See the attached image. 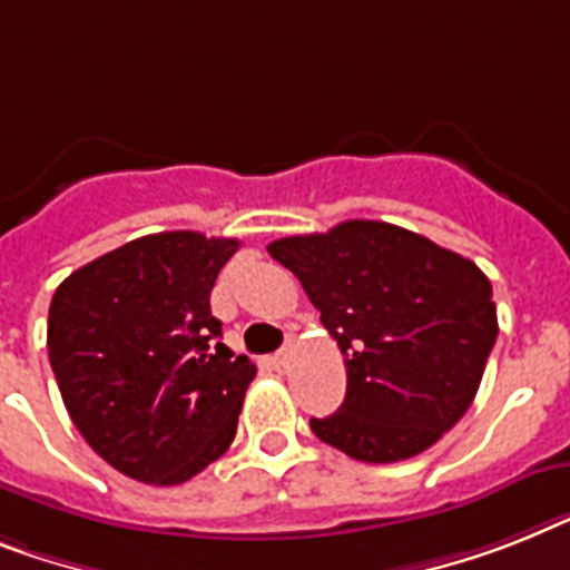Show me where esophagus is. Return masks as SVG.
I'll use <instances>...</instances> for the list:
<instances>
[{
  "label": "esophagus",
  "mask_w": 570,
  "mask_h": 570,
  "mask_svg": "<svg viewBox=\"0 0 570 570\" xmlns=\"http://www.w3.org/2000/svg\"><path fill=\"white\" fill-rule=\"evenodd\" d=\"M271 361H274V366H276V370H279V373H285V370H288V366H291V361H294V350H291V346H285V350L276 352V355Z\"/></svg>",
  "instance_id": "34e87169"
}]
</instances>
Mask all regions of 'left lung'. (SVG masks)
Returning a JSON list of instances; mask_svg holds the SVG:
<instances>
[{
  "label": "left lung",
  "instance_id": "8db88e82",
  "mask_svg": "<svg viewBox=\"0 0 570 570\" xmlns=\"http://www.w3.org/2000/svg\"><path fill=\"white\" fill-rule=\"evenodd\" d=\"M267 253L299 279L346 358V399L312 420L323 443L396 463L458 425L498 337L481 267L384 220H343Z\"/></svg>",
  "mask_w": 570,
  "mask_h": 570
}]
</instances>
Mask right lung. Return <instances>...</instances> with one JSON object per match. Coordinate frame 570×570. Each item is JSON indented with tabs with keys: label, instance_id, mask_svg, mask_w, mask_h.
I'll list each match as a JSON object with an SVG mask.
<instances>
[{
	"label": "right lung",
	"instance_id": "obj_1",
	"mask_svg": "<svg viewBox=\"0 0 570 570\" xmlns=\"http://www.w3.org/2000/svg\"><path fill=\"white\" fill-rule=\"evenodd\" d=\"M235 250L191 229L142 235L51 296L46 343L66 411L134 481H189L233 443L256 366L220 343L209 294Z\"/></svg>",
	"mask_w": 570,
	"mask_h": 570
}]
</instances>
